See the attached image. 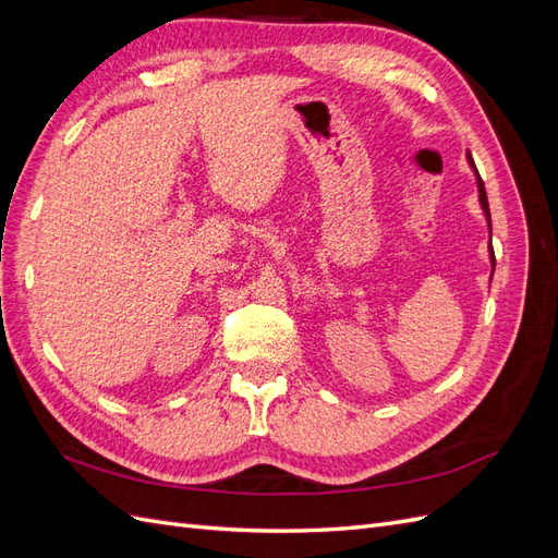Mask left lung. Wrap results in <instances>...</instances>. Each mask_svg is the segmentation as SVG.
Wrapping results in <instances>:
<instances>
[{
	"instance_id": "left-lung-1",
	"label": "left lung",
	"mask_w": 558,
	"mask_h": 558,
	"mask_svg": "<svg viewBox=\"0 0 558 558\" xmlns=\"http://www.w3.org/2000/svg\"><path fill=\"white\" fill-rule=\"evenodd\" d=\"M468 162H470V167H472V172H475V177H477L480 205H482V209H484V216H486V221H488V230H492V211H488V199H486V191H484V181H482V177H480V172H477L475 160H472V156H470V150H468ZM488 251H492V265L496 267V256H494V248H488Z\"/></svg>"
}]
</instances>
